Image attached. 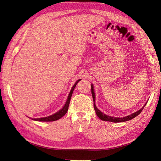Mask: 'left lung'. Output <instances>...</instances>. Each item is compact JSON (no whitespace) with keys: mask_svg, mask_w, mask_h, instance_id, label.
I'll return each instance as SVG.
<instances>
[{"mask_svg":"<svg viewBox=\"0 0 161 161\" xmlns=\"http://www.w3.org/2000/svg\"><path fill=\"white\" fill-rule=\"evenodd\" d=\"M91 92H92V98H93V101H94V111L96 113V115H97L101 120L103 121H111V122H114V123H119V122H123V121H129L131 120V119L135 118L136 116L138 115V114L142 112V110L144 109V107H142L140 110H139L138 111H137L134 113H133L129 116H127L125 117H123V118H119V117H111V116H108L107 115V114H104V113H103L100 111L97 108V107H96V104H95V94H94V88H93V86L92 84L91 86ZM146 105V104H145Z\"/></svg>","mask_w":161,"mask_h":161,"instance_id":"left-lung-1","label":"left lung"}]
</instances>
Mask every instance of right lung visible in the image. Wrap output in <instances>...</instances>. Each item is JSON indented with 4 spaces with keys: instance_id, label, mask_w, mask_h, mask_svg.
Returning <instances> with one entry per match:
<instances>
[{
    "instance_id": "right-lung-1",
    "label": "right lung",
    "mask_w": 161,
    "mask_h": 161,
    "mask_svg": "<svg viewBox=\"0 0 161 161\" xmlns=\"http://www.w3.org/2000/svg\"><path fill=\"white\" fill-rule=\"evenodd\" d=\"M80 81V80H77L75 84H74V86H73L71 88V90L69 94V96L67 98V102L65 104V106H64L63 107L62 109H61L60 111H58L57 113H56L55 114H53V115H50V116H48V117H43V118H40V119H33V120H35V121H57L58 120V119H61L62 117H63L65 114H66V113L68 111V108H69V103H70V100H71V96H72V94H73V90H74V88H75V86L77 85V84Z\"/></svg>"
}]
</instances>
